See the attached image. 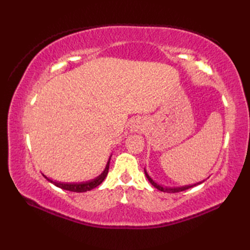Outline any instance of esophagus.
Instances as JSON below:
<instances>
[{
	"label": "esophagus",
	"mask_w": 250,
	"mask_h": 250,
	"mask_svg": "<svg viewBox=\"0 0 250 250\" xmlns=\"http://www.w3.org/2000/svg\"><path fill=\"white\" fill-rule=\"evenodd\" d=\"M145 130V124L142 119H136L131 125V131L134 133H142Z\"/></svg>",
	"instance_id": "1"
}]
</instances>
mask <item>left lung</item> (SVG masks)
Wrapping results in <instances>:
<instances>
[{"label": "left lung", "mask_w": 250, "mask_h": 250, "mask_svg": "<svg viewBox=\"0 0 250 250\" xmlns=\"http://www.w3.org/2000/svg\"><path fill=\"white\" fill-rule=\"evenodd\" d=\"M144 171H145V175H146V177H147V179L149 180V183L153 186V187L155 188H157L158 190H160V191H163V192H167V193H175V192H180V191H185V190H187V189H189V188H192V187H194V186H196V185H200V184H202L204 182V180H202V182H200V183H196V184H193V185H186V186H180V187H164V186H162V185H159L158 183H156L155 180H153L150 176H149V174L147 173V171H146V168H144Z\"/></svg>", "instance_id": "obj_1"}]
</instances>
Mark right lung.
<instances>
[{
  "instance_id": "obj_1",
  "label": "right lung",
  "mask_w": 250,
  "mask_h": 250,
  "mask_svg": "<svg viewBox=\"0 0 250 250\" xmlns=\"http://www.w3.org/2000/svg\"><path fill=\"white\" fill-rule=\"evenodd\" d=\"M111 157V155H110ZM110 157L108 159L107 163H106V167L104 168V171L101 173L99 176H97L93 179L90 180H86V182H81V183H61V182H57V180H52L50 178H48L44 175L45 178L50 182L51 184H54L57 187H59L61 189H64L67 191H73V192H86V191H90L94 189L95 187H98L100 184L103 183V180L105 179V177L107 176L108 173V168H109V161H110Z\"/></svg>"
}]
</instances>
